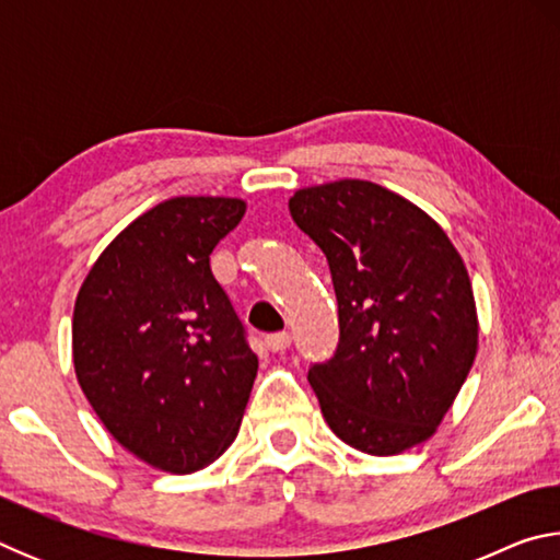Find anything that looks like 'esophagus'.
I'll return each instance as SVG.
<instances>
[{"label": "esophagus", "mask_w": 560, "mask_h": 560, "mask_svg": "<svg viewBox=\"0 0 560 560\" xmlns=\"http://www.w3.org/2000/svg\"><path fill=\"white\" fill-rule=\"evenodd\" d=\"M291 346V336L289 334H271L267 336V348L271 353H283Z\"/></svg>", "instance_id": "esophagus-1"}]
</instances>
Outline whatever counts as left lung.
I'll list each match as a JSON object with an SVG mask.
<instances>
[{
  "label": "left lung",
  "instance_id": "left-lung-1",
  "mask_svg": "<svg viewBox=\"0 0 560 560\" xmlns=\"http://www.w3.org/2000/svg\"><path fill=\"white\" fill-rule=\"evenodd\" d=\"M289 210L326 254L338 299L336 355L308 371L328 428L373 457L428 442L479 350L457 246L428 212L371 179L301 187Z\"/></svg>",
  "mask_w": 560,
  "mask_h": 560
}]
</instances>
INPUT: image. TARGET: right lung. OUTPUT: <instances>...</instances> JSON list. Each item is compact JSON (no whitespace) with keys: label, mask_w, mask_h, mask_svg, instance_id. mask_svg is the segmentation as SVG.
<instances>
[{"label":"right lung","mask_w":560,"mask_h":560,"mask_svg":"<svg viewBox=\"0 0 560 560\" xmlns=\"http://www.w3.org/2000/svg\"><path fill=\"white\" fill-rule=\"evenodd\" d=\"M244 212L240 197H170L101 252L75 296V381L113 440L160 471L212 464L249 402L259 360L210 269Z\"/></svg>","instance_id":"1"}]
</instances>
